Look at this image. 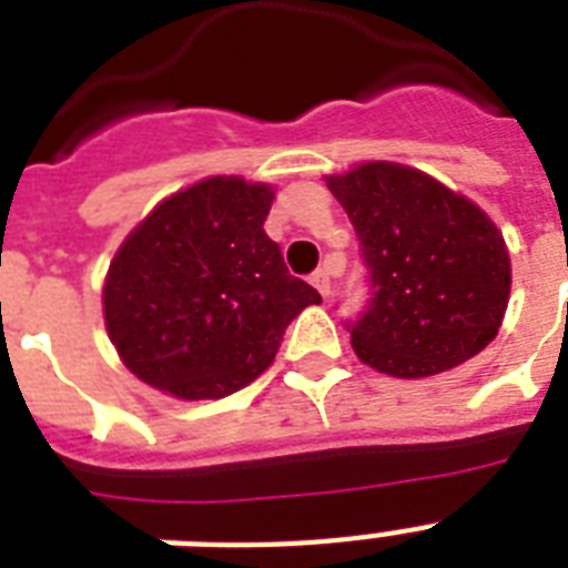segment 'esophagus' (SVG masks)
<instances>
[{
    "mask_svg": "<svg viewBox=\"0 0 568 568\" xmlns=\"http://www.w3.org/2000/svg\"><path fill=\"white\" fill-rule=\"evenodd\" d=\"M312 285H315L324 297H329V292H333V276H329V267L315 271V274H312Z\"/></svg>",
    "mask_w": 568,
    "mask_h": 568,
    "instance_id": "esophagus-1",
    "label": "esophagus"
}]
</instances>
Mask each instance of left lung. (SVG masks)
Listing matches in <instances>:
<instances>
[{
  "label": "left lung",
  "instance_id": "8db88e82",
  "mask_svg": "<svg viewBox=\"0 0 568 568\" xmlns=\"http://www.w3.org/2000/svg\"><path fill=\"white\" fill-rule=\"evenodd\" d=\"M354 223L368 306L347 324L365 365L430 377L480 354L510 301V256L489 217L427 173L368 162L327 176Z\"/></svg>",
  "mask_w": 568,
  "mask_h": 568
}]
</instances>
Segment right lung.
I'll list each match as a JSON object with an SVG mask.
<instances>
[{
  "instance_id": "add662e5",
  "label": "right lung",
  "mask_w": 568,
  "mask_h": 568,
  "mask_svg": "<svg viewBox=\"0 0 568 568\" xmlns=\"http://www.w3.org/2000/svg\"><path fill=\"white\" fill-rule=\"evenodd\" d=\"M271 203V185L212 176L129 232L102 310L135 377L182 400L232 395L274 363L285 327L321 303L262 230Z\"/></svg>"
}]
</instances>
